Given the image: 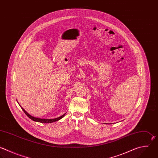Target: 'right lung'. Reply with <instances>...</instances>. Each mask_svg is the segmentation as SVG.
Instances as JSON below:
<instances>
[{
	"mask_svg": "<svg viewBox=\"0 0 158 158\" xmlns=\"http://www.w3.org/2000/svg\"><path fill=\"white\" fill-rule=\"evenodd\" d=\"M21 108L22 109V110H23V112L26 114V115H27L30 118H31L32 120L35 121V122H38L44 123H52V122H56V121H57V120H59L61 119L62 118H63V117L65 115V114H64L62 115V116H60V117H57V118H51V119H48V118H37V117H35L31 116V115H30L27 111H25V110L23 108H22V107H21Z\"/></svg>",
	"mask_w": 158,
	"mask_h": 158,
	"instance_id": "1",
	"label": "right lung"
}]
</instances>
